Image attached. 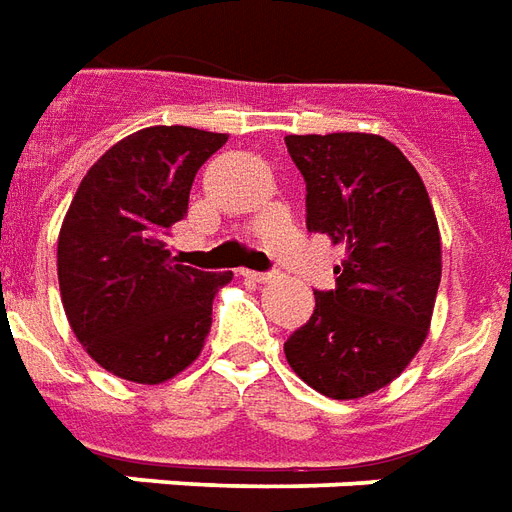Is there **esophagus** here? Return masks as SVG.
Instances as JSON below:
<instances>
[{"label": "esophagus", "instance_id": "esophagus-1", "mask_svg": "<svg viewBox=\"0 0 512 512\" xmlns=\"http://www.w3.org/2000/svg\"><path fill=\"white\" fill-rule=\"evenodd\" d=\"M241 276H246L249 282H257V285H266L271 274H260V271H241Z\"/></svg>", "mask_w": 512, "mask_h": 512}]
</instances>
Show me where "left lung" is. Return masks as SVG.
I'll return each instance as SVG.
<instances>
[{
	"label": "left lung",
	"mask_w": 512,
	"mask_h": 512,
	"mask_svg": "<svg viewBox=\"0 0 512 512\" xmlns=\"http://www.w3.org/2000/svg\"><path fill=\"white\" fill-rule=\"evenodd\" d=\"M285 143L306 181V227L344 246L336 290L314 293L285 358L328 399H361L391 385L429 336L442 279L437 214L418 170L382 135Z\"/></svg>",
	"instance_id": "1"
}]
</instances>
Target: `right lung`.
Returning <instances> with one entry per match:
<instances>
[{
	"label": "right lung",
	"instance_id": "right-lung-1",
	"mask_svg": "<svg viewBox=\"0 0 512 512\" xmlns=\"http://www.w3.org/2000/svg\"><path fill=\"white\" fill-rule=\"evenodd\" d=\"M225 132L146 127L86 170L56 246L59 293L83 350L105 372L160 385L198 361L211 304L233 274L181 266L170 227L184 219L195 173Z\"/></svg>",
	"mask_w": 512,
	"mask_h": 512
}]
</instances>
